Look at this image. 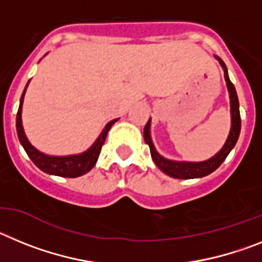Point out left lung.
I'll return each instance as SVG.
<instances>
[{"mask_svg":"<svg viewBox=\"0 0 262 262\" xmlns=\"http://www.w3.org/2000/svg\"><path fill=\"white\" fill-rule=\"evenodd\" d=\"M219 63L222 64L223 70H224V79L227 81V88L229 92V100H231V130H229L228 138H227L226 144L222 147L219 153L215 154L212 158L203 161V162H178V161H171V159H166L162 156H159L158 151L156 150L151 141V136H150V118L147 124L145 125L144 129V138L145 142L149 145L150 147V154L153 158L154 163L157 167L162 170L165 174L170 175L171 178L177 179H194V178H202L206 175L211 174L215 171L227 158L233 147H235L236 142L240 136V129H241V118H240V109H238V99L237 93H236L235 85L232 84L229 80L228 71L222 59L217 58Z\"/></svg>","mask_w":262,"mask_h":262,"instance_id":"8db88e82","label":"left lung"}]
</instances>
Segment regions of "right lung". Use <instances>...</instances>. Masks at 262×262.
<instances>
[{
    "mask_svg": "<svg viewBox=\"0 0 262 262\" xmlns=\"http://www.w3.org/2000/svg\"><path fill=\"white\" fill-rule=\"evenodd\" d=\"M29 84V83H27ZM27 88V85H26ZM26 88L24 90V93L21 96V101H19V108L17 112V134L19 138V142L24 146L25 151L27 156L30 157V159L34 162L36 167H39L42 171L47 172L51 175H58V177H64V178H76L80 175L87 174L93 166L96 165L97 158L100 156L101 147H103L104 142H105L106 134H108L109 129L117 121L112 120L111 122L105 125L104 130L99 136L95 144L81 154H76V156H66V157H52L46 156V154L40 153L39 150H36L33 145L29 142L26 134L24 132V126H22V104H24V96L26 92Z\"/></svg>",
    "mask_w": 262,
    "mask_h": 262,
    "instance_id": "add662e5",
    "label": "right lung"
}]
</instances>
